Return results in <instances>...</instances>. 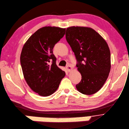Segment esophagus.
Segmentation results:
<instances>
[{
	"instance_id": "1",
	"label": "esophagus",
	"mask_w": 129,
	"mask_h": 129,
	"mask_svg": "<svg viewBox=\"0 0 129 129\" xmlns=\"http://www.w3.org/2000/svg\"><path fill=\"white\" fill-rule=\"evenodd\" d=\"M66 68L68 72H70V71L72 70V69L71 66L70 65V64H68V65L66 66Z\"/></svg>"
}]
</instances>
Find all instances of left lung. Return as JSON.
I'll use <instances>...</instances> for the list:
<instances>
[{
	"instance_id": "1",
	"label": "left lung",
	"mask_w": 129,
	"mask_h": 129,
	"mask_svg": "<svg viewBox=\"0 0 129 129\" xmlns=\"http://www.w3.org/2000/svg\"><path fill=\"white\" fill-rule=\"evenodd\" d=\"M66 39L74 52L82 76L76 88L85 95L96 93L110 71V52L106 42L94 29L81 26L67 28Z\"/></svg>"
}]
</instances>
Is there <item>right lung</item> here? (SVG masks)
<instances>
[{"label": "right lung", "mask_w": 129, "mask_h": 129, "mask_svg": "<svg viewBox=\"0 0 129 129\" xmlns=\"http://www.w3.org/2000/svg\"><path fill=\"white\" fill-rule=\"evenodd\" d=\"M65 32L66 28L43 27L30 36L22 48L20 62L24 79L30 88L41 96L54 93L65 76L64 71L57 66L52 51Z\"/></svg>", "instance_id": "obj_1"}]
</instances>
